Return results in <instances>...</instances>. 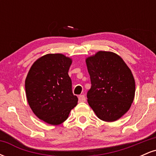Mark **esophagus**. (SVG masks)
Wrapping results in <instances>:
<instances>
[{"instance_id": "1", "label": "esophagus", "mask_w": 156, "mask_h": 156, "mask_svg": "<svg viewBox=\"0 0 156 156\" xmlns=\"http://www.w3.org/2000/svg\"><path fill=\"white\" fill-rule=\"evenodd\" d=\"M78 100H79L80 102H85L86 97L83 94H81V95H79V97H78Z\"/></svg>"}]
</instances>
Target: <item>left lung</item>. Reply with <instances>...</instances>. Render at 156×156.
Here are the masks:
<instances>
[{"instance_id":"left-lung-1","label":"left lung","mask_w":156,"mask_h":156,"mask_svg":"<svg viewBox=\"0 0 156 156\" xmlns=\"http://www.w3.org/2000/svg\"><path fill=\"white\" fill-rule=\"evenodd\" d=\"M92 87L87 101L97 117L105 122L119 119L129 110L135 96L131 70L119 55L98 51L86 58Z\"/></svg>"}]
</instances>
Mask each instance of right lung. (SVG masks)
Segmentation results:
<instances>
[{"label": "right lung", "instance_id": "add662e5", "mask_svg": "<svg viewBox=\"0 0 156 156\" xmlns=\"http://www.w3.org/2000/svg\"><path fill=\"white\" fill-rule=\"evenodd\" d=\"M72 58L62 53H49L32 64L27 75L26 98L34 114L50 125L62 124L78 104L68 75Z\"/></svg>", "mask_w": 156, "mask_h": 156}]
</instances>
